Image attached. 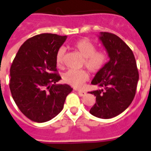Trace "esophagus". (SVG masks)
Masks as SVG:
<instances>
[{
	"label": "esophagus",
	"mask_w": 151,
	"mask_h": 151,
	"mask_svg": "<svg viewBox=\"0 0 151 151\" xmlns=\"http://www.w3.org/2000/svg\"><path fill=\"white\" fill-rule=\"evenodd\" d=\"M77 93L79 94L81 96H84L86 95V92L83 91V90H77Z\"/></svg>",
	"instance_id": "obj_1"
}]
</instances>
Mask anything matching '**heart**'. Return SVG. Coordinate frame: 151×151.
<instances>
[{"label": "heart", "mask_w": 151, "mask_h": 151, "mask_svg": "<svg viewBox=\"0 0 151 151\" xmlns=\"http://www.w3.org/2000/svg\"><path fill=\"white\" fill-rule=\"evenodd\" d=\"M73 47L84 58L83 64L90 71L96 73L100 70L107 60L106 54L101 51H96L93 43L86 39H81L74 42ZM65 49L59 48L56 55V64L58 67L62 66L64 62ZM65 83L75 88H81L86 81L89 80L88 73L84 70H69L64 74Z\"/></svg>", "instance_id": "obj_1"}]
</instances>
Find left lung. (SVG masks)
Wrapping results in <instances>:
<instances>
[{
	"label": "left lung",
	"instance_id": "1",
	"mask_svg": "<svg viewBox=\"0 0 151 151\" xmlns=\"http://www.w3.org/2000/svg\"><path fill=\"white\" fill-rule=\"evenodd\" d=\"M98 37L109 61L91 82L103 89L90 92L96 101L90 112L96 117L108 119L119 115L130 106L135 96L139 74L133 52L122 39L115 34L103 32Z\"/></svg>",
	"mask_w": 151,
	"mask_h": 151
}]
</instances>
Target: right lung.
<instances>
[{
  "label": "right lung",
  "mask_w": 151,
  "mask_h": 151,
  "mask_svg": "<svg viewBox=\"0 0 151 151\" xmlns=\"http://www.w3.org/2000/svg\"><path fill=\"white\" fill-rule=\"evenodd\" d=\"M67 36L42 33L27 39L19 48L10 67V89L14 102L28 119L45 122L64 107L73 89L58 84L56 55Z\"/></svg>",
  "instance_id": "right-lung-1"
}]
</instances>
